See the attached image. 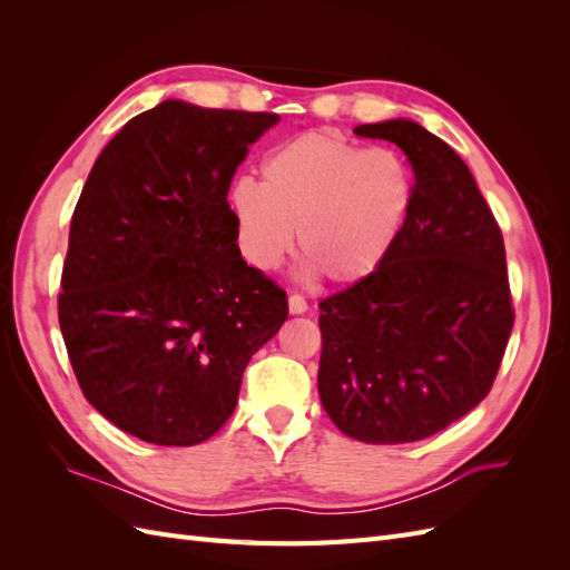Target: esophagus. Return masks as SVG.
<instances>
[{"label": "esophagus", "mask_w": 570, "mask_h": 570, "mask_svg": "<svg viewBox=\"0 0 570 570\" xmlns=\"http://www.w3.org/2000/svg\"><path fill=\"white\" fill-rule=\"evenodd\" d=\"M287 304H289V314H304L306 308H308L306 299L302 295H297V292H295V295H289Z\"/></svg>", "instance_id": "34e87169"}]
</instances>
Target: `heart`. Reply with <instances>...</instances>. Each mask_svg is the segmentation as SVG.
I'll list each match as a JSON object with an SVG mask.
<instances>
[{"mask_svg": "<svg viewBox=\"0 0 570 570\" xmlns=\"http://www.w3.org/2000/svg\"><path fill=\"white\" fill-rule=\"evenodd\" d=\"M245 256L275 268L295 247L308 271L356 285L385 264L413 204V176L390 149H366L333 132H304L271 149L262 183L230 189Z\"/></svg>", "mask_w": 570, "mask_h": 570, "instance_id": "b5f03b06", "label": "heart"}]
</instances>
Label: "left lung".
Wrapping results in <instances>:
<instances>
[{
  "instance_id": "8db88e82",
  "label": "left lung",
  "mask_w": 570,
  "mask_h": 570,
  "mask_svg": "<svg viewBox=\"0 0 570 570\" xmlns=\"http://www.w3.org/2000/svg\"><path fill=\"white\" fill-rule=\"evenodd\" d=\"M400 147L413 204L371 278L321 302L318 394L344 435L402 444L485 400L513 327L504 237L459 154L406 118L354 128Z\"/></svg>"
}]
</instances>
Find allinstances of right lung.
<instances>
[{"label": "right lung", "instance_id": "add662e5", "mask_svg": "<svg viewBox=\"0 0 570 570\" xmlns=\"http://www.w3.org/2000/svg\"><path fill=\"white\" fill-rule=\"evenodd\" d=\"M278 114L166 99L101 149L68 230L59 325L101 416L151 444L209 440L287 295L239 254L237 166Z\"/></svg>", "mask_w": 570, "mask_h": 570}]
</instances>
